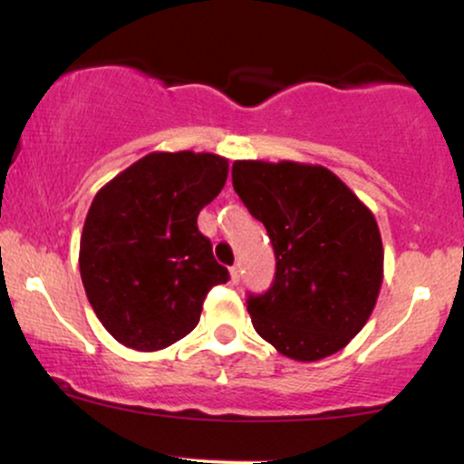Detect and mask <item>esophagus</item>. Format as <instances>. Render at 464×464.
Listing matches in <instances>:
<instances>
[{"mask_svg":"<svg viewBox=\"0 0 464 464\" xmlns=\"http://www.w3.org/2000/svg\"><path fill=\"white\" fill-rule=\"evenodd\" d=\"M228 273H231V282H233V284L240 282V266H237V264H236V266L228 268Z\"/></svg>","mask_w":464,"mask_h":464,"instance_id":"esophagus-1","label":"esophagus"}]
</instances>
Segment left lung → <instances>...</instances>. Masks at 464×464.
Returning <instances> with one entry per match:
<instances>
[{
  "instance_id": "8db88e82",
  "label": "left lung",
  "mask_w": 464,
  "mask_h": 464,
  "mask_svg": "<svg viewBox=\"0 0 464 464\" xmlns=\"http://www.w3.org/2000/svg\"><path fill=\"white\" fill-rule=\"evenodd\" d=\"M231 178L277 259L271 288L246 299L253 328L295 361L339 353L370 319L383 282L372 211L319 165L236 160Z\"/></svg>"
}]
</instances>
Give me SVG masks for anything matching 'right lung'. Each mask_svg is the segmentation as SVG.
I'll return each instance as SVG.
<instances>
[{"instance_id": "right-lung-1", "label": "right lung", "mask_w": 464, "mask_h": 464, "mask_svg": "<svg viewBox=\"0 0 464 464\" xmlns=\"http://www.w3.org/2000/svg\"><path fill=\"white\" fill-rule=\"evenodd\" d=\"M228 160L154 151L92 200L79 268L96 317L119 343L154 353L187 337L202 302L228 271L198 231V213L222 191Z\"/></svg>"}]
</instances>
